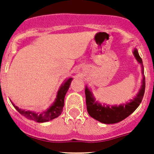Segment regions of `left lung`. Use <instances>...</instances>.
Instances as JSON below:
<instances>
[{"mask_svg": "<svg viewBox=\"0 0 154 154\" xmlns=\"http://www.w3.org/2000/svg\"><path fill=\"white\" fill-rule=\"evenodd\" d=\"M133 54L138 63L141 65L143 77L142 80V86L139 92L133 99L130 100V102L122 103L120 105H113V106L103 104V103L102 104L101 103L96 100V98L93 95L91 89H89L87 86L85 88L87 112L88 115L95 120L101 123L106 124V125L118 123L128 117L140 105L143 98L144 90H145L144 67L142 60L139 56L138 50L136 48L133 50Z\"/></svg>", "mask_w": 154, "mask_h": 154, "instance_id": "left-lung-1", "label": "left lung"}]
</instances>
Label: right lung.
Instances as JSON below:
<instances>
[{"mask_svg":"<svg viewBox=\"0 0 154 154\" xmlns=\"http://www.w3.org/2000/svg\"><path fill=\"white\" fill-rule=\"evenodd\" d=\"M72 80V77H70V78L67 79V80L63 82V83L60 86L58 91H57V97H56L54 102L45 111L35 112L30 111V110L22 109H20L17 106H15L11 100L10 101L12 104L13 105V106L15 108V109L20 114L27 118V119L34 121V122H39V123L49 122V121L53 120V119H56V118H57L61 115L63 107H64L65 96H66L68 88H69Z\"/></svg>","mask_w":154,"mask_h":154,"instance_id":"right-lung-1","label":"right lung"}]
</instances>
